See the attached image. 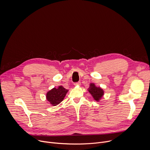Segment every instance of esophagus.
Wrapping results in <instances>:
<instances>
[{"instance_id":"1","label":"esophagus","mask_w":150,"mask_h":150,"mask_svg":"<svg viewBox=\"0 0 150 150\" xmlns=\"http://www.w3.org/2000/svg\"><path fill=\"white\" fill-rule=\"evenodd\" d=\"M74 85H75V86H79V85H81V82H76V83H74Z\"/></svg>"}]
</instances>
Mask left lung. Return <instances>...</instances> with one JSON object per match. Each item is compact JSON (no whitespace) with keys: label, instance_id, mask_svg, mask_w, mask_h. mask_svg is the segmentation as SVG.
Here are the masks:
<instances>
[{"label":"left lung","instance_id":"left-lung-1","mask_svg":"<svg viewBox=\"0 0 150 150\" xmlns=\"http://www.w3.org/2000/svg\"><path fill=\"white\" fill-rule=\"evenodd\" d=\"M88 91L91 94L94 99L97 101H99L104 95L103 90L100 87H96L94 83H91L90 84Z\"/></svg>","mask_w":150,"mask_h":150}]
</instances>
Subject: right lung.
<instances>
[{
    "instance_id": "add662e5",
    "label": "right lung",
    "mask_w": 150,
    "mask_h": 150,
    "mask_svg": "<svg viewBox=\"0 0 150 150\" xmlns=\"http://www.w3.org/2000/svg\"><path fill=\"white\" fill-rule=\"evenodd\" d=\"M68 90L62 86L58 88H53L47 93L46 98L50 104L55 106L61 103L65 98Z\"/></svg>"
}]
</instances>
